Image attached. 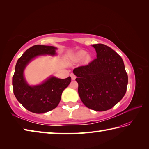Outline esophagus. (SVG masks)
Here are the masks:
<instances>
[{
	"instance_id": "34e87169",
	"label": "esophagus",
	"mask_w": 149,
	"mask_h": 149,
	"mask_svg": "<svg viewBox=\"0 0 149 149\" xmlns=\"http://www.w3.org/2000/svg\"><path fill=\"white\" fill-rule=\"evenodd\" d=\"M70 76H71V79L72 80H74L75 79H76V76L73 74V73H71V74H70Z\"/></svg>"
}]
</instances>
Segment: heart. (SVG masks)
<instances>
[{"label":"heart","mask_w":149,"mask_h":149,"mask_svg":"<svg viewBox=\"0 0 149 149\" xmlns=\"http://www.w3.org/2000/svg\"><path fill=\"white\" fill-rule=\"evenodd\" d=\"M86 54H87V52H86L85 51H80V52H79L77 53V55H76V57H77V58L78 59V60H81V59H82L84 57ZM90 60H91V56L89 55H87L85 57V62H87Z\"/></svg>","instance_id":"1"}]
</instances>
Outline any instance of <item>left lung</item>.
Masks as SVG:
<instances>
[{"mask_svg": "<svg viewBox=\"0 0 149 149\" xmlns=\"http://www.w3.org/2000/svg\"><path fill=\"white\" fill-rule=\"evenodd\" d=\"M97 58L88 65L75 68L78 94L87 108L102 111L117 104L126 92L128 77L123 60L103 44L92 45Z\"/></svg>", "mask_w": 149, "mask_h": 149, "instance_id": "8db88e82", "label": "left lung"}]
</instances>
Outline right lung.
I'll return each instance as SVG.
<instances>
[{
  "label": "right lung",
  "instance_id": "obj_1",
  "mask_svg": "<svg viewBox=\"0 0 149 149\" xmlns=\"http://www.w3.org/2000/svg\"><path fill=\"white\" fill-rule=\"evenodd\" d=\"M56 49L52 46L34 45L27 49L16 62L13 77V92L23 107L32 113H43L57 107L62 92L71 82L70 77L65 79L51 77L34 86L29 85L25 80L24 71L29 62L39 55H55Z\"/></svg>",
  "mask_w": 149,
  "mask_h": 149
}]
</instances>
